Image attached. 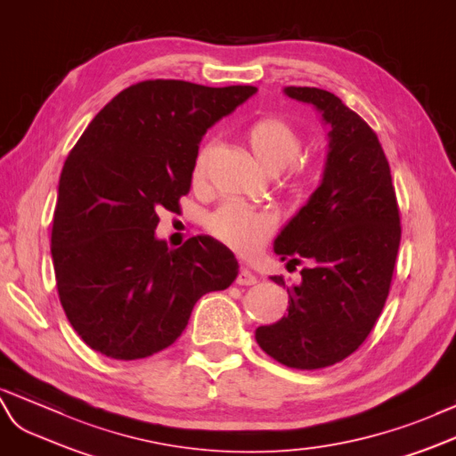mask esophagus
Returning a JSON list of instances; mask_svg holds the SVG:
<instances>
[{
  "mask_svg": "<svg viewBox=\"0 0 456 456\" xmlns=\"http://www.w3.org/2000/svg\"><path fill=\"white\" fill-rule=\"evenodd\" d=\"M256 281H258V277H256L248 267H240V272H239V275H237V283L239 285H244V287H248V285H256Z\"/></svg>",
  "mask_w": 456,
  "mask_h": 456,
  "instance_id": "1",
  "label": "esophagus"
}]
</instances>
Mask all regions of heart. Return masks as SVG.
<instances>
[{
	"label": "heart",
	"mask_w": 456,
	"mask_h": 456,
	"mask_svg": "<svg viewBox=\"0 0 456 456\" xmlns=\"http://www.w3.org/2000/svg\"><path fill=\"white\" fill-rule=\"evenodd\" d=\"M247 144L258 166L270 175L281 173L295 163L305 146V136L281 117H262L247 133ZM214 144H204L192 163V183L204 184ZM312 181L310 163H297L290 171V189L302 192ZM279 219L272 212H260L239 202H225L206 219V231L227 248L240 256L258 254L275 235Z\"/></svg>",
	"instance_id": "obj_1"
}]
</instances>
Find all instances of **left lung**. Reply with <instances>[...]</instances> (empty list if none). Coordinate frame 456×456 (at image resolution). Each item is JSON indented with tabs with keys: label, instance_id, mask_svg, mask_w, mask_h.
<instances>
[{
	"label": "left lung",
	"instance_id": "obj_1",
	"mask_svg": "<svg viewBox=\"0 0 456 456\" xmlns=\"http://www.w3.org/2000/svg\"><path fill=\"white\" fill-rule=\"evenodd\" d=\"M330 123L322 184L275 239V254L308 260L300 283L272 277L289 290V314L256 330L265 354L287 368L320 370L366 341L389 297L401 214L389 161L378 134L358 113L322 88L287 86Z\"/></svg>",
	"mask_w": 456,
	"mask_h": 456
}]
</instances>
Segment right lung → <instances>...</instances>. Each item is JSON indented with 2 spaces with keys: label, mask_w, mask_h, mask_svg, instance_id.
I'll return each instance as SVG.
<instances>
[{
  "label": "right lung",
  "mask_w": 456,
  "mask_h": 456,
  "mask_svg": "<svg viewBox=\"0 0 456 456\" xmlns=\"http://www.w3.org/2000/svg\"><path fill=\"white\" fill-rule=\"evenodd\" d=\"M256 86L142 80L119 92L69 151L53 212L52 258L67 320L90 348L138 360L179 339L202 295L239 264L212 237L169 250L158 209L189 194L198 144Z\"/></svg>",
  "instance_id": "add662e5"
}]
</instances>
